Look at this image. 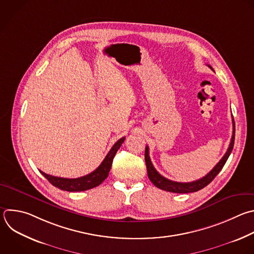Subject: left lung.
I'll list each match as a JSON object with an SVG mask.
<instances>
[{
	"mask_svg": "<svg viewBox=\"0 0 254 254\" xmlns=\"http://www.w3.org/2000/svg\"><path fill=\"white\" fill-rule=\"evenodd\" d=\"M208 66L213 70V68L208 64ZM232 126H233V131H232V136L231 140L229 143V146L227 148V151L223 155V157L219 160V162L212 168V170L203 178L191 182V183H178V182H173L171 180H167L161 175L157 173V171L154 168V166L151 163V160L149 158V153H148V146H145V151H144V159H145V164H146V170H147V176L150 182L158 189L165 190V191H170V192H175V193H189V192H195L197 190H200L201 189L205 188L207 185H209L213 179L219 174V172L222 170L223 165L225 164L228 156L230 155L233 144H234V136H235V124L234 120L232 117Z\"/></svg>",
	"mask_w": 254,
	"mask_h": 254,
	"instance_id": "obj_1",
	"label": "left lung"
}]
</instances>
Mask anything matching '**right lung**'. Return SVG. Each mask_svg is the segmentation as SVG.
Returning <instances> with one entry per match:
<instances>
[{
    "label": "right lung",
    "instance_id": "add662e5",
    "mask_svg": "<svg viewBox=\"0 0 254 254\" xmlns=\"http://www.w3.org/2000/svg\"><path fill=\"white\" fill-rule=\"evenodd\" d=\"M125 138H126L125 136L120 138L113 145V147L111 148V150L109 151V153L107 154V156L105 157L103 162L99 165L97 170L87 176L78 178V179H64V178H58V177L47 175L41 171H40V173L54 187H56L62 190L72 192V191H83V190L94 189V188L100 186L108 178L109 173L111 171V167H112L113 159H114L117 151L119 150V148L125 141Z\"/></svg>",
    "mask_w": 254,
    "mask_h": 254
}]
</instances>
